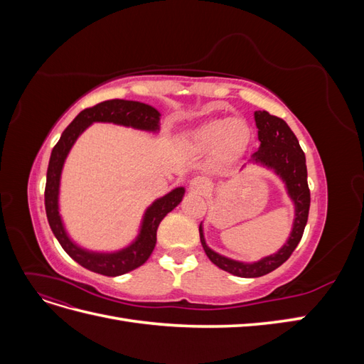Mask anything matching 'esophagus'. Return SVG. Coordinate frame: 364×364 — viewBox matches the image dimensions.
Here are the masks:
<instances>
[{"label": "esophagus", "mask_w": 364, "mask_h": 364, "mask_svg": "<svg viewBox=\"0 0 364 364\" xmlns=\"http://www.w3.org/2000/svg\"><path fill=\"white\" fill-rule=\"evenodd\" d=\"M188 190L196 194H205L209 190V185L203 178H194L188 183Z\"/></svg>", "instance_id": "obj_1"}]
</instances>
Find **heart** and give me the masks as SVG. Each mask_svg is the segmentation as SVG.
Segmentation results:
<instances>
[{
	"instance_id": "heart-1",
	"label": "heart",
	"mask_w": 364,
	"mask_h": 364,
	"mask_svg": "<svg viewBox=\"0 0 364 364\" xmlns=\"http://www.w3.org/2000/svg\"><path fill=\"white\" fill-rule=\"evenodd\" d=\"M190 141L197 150H211L215 164L230 165L246 153L252 129L241 117L208 118L190 130Z\"/></svg>"
}]
</instances>
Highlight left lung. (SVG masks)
<instances>
[{
    "label": "left lung",
    "mask_w": 364,
    "mask_h": 364,
    "mask_svg": "<svg viewBox=\"0 0 364 364\" xmlns=\"http://www.w3.org/2000/svg\"><path fill=\"white\" fill-rule=\"evenodd\" d=\"M258 129V150L250 156L249 162L243 165L245 170L249 165L267 168L278 176L287 191L289 199L293 203L294 217L290 235L287 241L278 249V252L262 257L258 261H238L222 255L206 245L203 222L199 226L200 241L208 258L218 269L240 278H258L264 277L274 269H278L290 258L296 246L299 245L310 209V190L306 182L305 155L289 124L282 118L270 115L267 111H255L253 114Z\"/></svg>",
    "instance_id": "8db88e82"
}]
</instances>
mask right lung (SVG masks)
<instances>
[{"label":"right lung","instance_id":"right-lung-1","mask_svg":"<svg viewBox=\"0 0 364 364\" xmlns=\"http://www.w3.org/2000/svg\"><path fill=\"white\" fill-rule=\"evenodd\" d=\"M94 123H111L147 132V134H158L161 130V112L150 105L118 100V98L98 103L94 107L85 109L71 121V124L63 130L50 156L46 185V211L54 237L58 238L63 250L82 267L105 274V277H119V274L135 270L149 259L156 245V230L159 223L182 202L185 188L178 186L153 200L142 214L138 234L124 247L117 250H91L80 246L68 234L60 215V181L65 161H67L75 141Z\"/></svg>","mask_w":364,"mask_h":364}]
</instances>
